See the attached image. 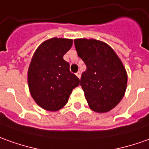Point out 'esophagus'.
Returning <instances> with one entry per match:
<instances>
[{"label":"esophagus","mask_w":149,"mask_h":149,"mask_svg":"<svg viewBox=\"0 0 149 149\" xmlns=\"http://www.w3.org/2000/svg\"><path fill=\"white\" fill-rule=\"evenodd\" d=\"M75 74H76V76L78 77L79 79H80V77H81V72H80V71H78V72H77Z\"/></svg>","instance_id":"1"}]
</instances>
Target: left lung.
I'll return each instance as SVG.
<instances>
[{
  "mask_svg": "<svg viewBox=\"0 0 149 149\" xmlns=\"http://www.w3.org/2000/svg\"><path fill=\"white\" fill-rule=\"evenodd\" d=\"M74 46L87 70L82 74L80 85L93 111L105 113L123 99L127 75L122 61L104 42L77 39Z\"/></svg>",
  "mask_w": 149,
  "mask_h": 149,
  "instance_id": "8db88e82",
  "label": "left lung"
}]
</instances>
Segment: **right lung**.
I'll use <instances>...</instances> for the list:
<instances>
[{
    "mask_svg": "<svg viewBox=\"0 0 149 149\" xmlns=\"http://www.w3.org/2000/svg\"><path fill=\"white\" fill-rule=\"evenodd\" d=\"M72 40L53 38L39 46L28 70L31 95L46 110L57 111L68 102L79 79L70 71L63 56L71 48Z\"/></svg>",
    "mask_w": 149,
    "mask_h": 149,
    "instance_id": "right-lung-1",
    "label": "right lung"
}]
</instances>
